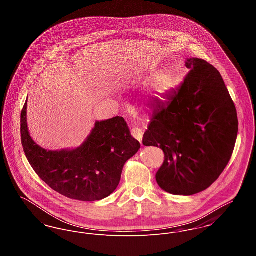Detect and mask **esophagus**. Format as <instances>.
<instances>
[{"label": "esophagus", "instance_id": "esophagus-1", "mask_svg": "<svg viewBox=\"0 0 256 256\" xmlns=\"http://www.w3.org/2000/svg\"><path fill=\"white\" fill-rule=\"evenodd\" d=\"M143 130L138 128H134L132 130V135L134 136L135 139H137L141 144H142V139H143Z\"/></svg>", "mask_w": 256, "mask_h": 256}]
</instances>
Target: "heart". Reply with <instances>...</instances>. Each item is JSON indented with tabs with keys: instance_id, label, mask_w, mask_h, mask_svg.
<instances>
[{
	"instance_id": "heart-1",
	"label": "heart",
	"mask_w": 256,
	"mask_h": 256,
	"mask_svg": "<svg viewBox=\"0 0 256 256\" xmlns=\"http://www.w3.org/2000/svg\"><path fill=\"white\" fill-rule=\"evenodd\" d=\"M174 72L169 67H164L154 74L148 82L146 94L152 102H163L166 98V95L174 88Z\"/></svg>"
}]
</instances>
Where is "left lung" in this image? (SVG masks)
<instances>
[{
  "label": "left lung",
  "mask_w": 256,
  "mask_h": 256,
  "mask_svg": "<svg viewBox=\"0 0 256 256\" xmlns=\"http://www.w3.org/2000/svg\"><path fill=\"white\" fill-rule=\"evenodd\" d=\"M182 86L154 111L143 145L160 148L159 187L172 195H195L215 182L232 158L238 134L234 102L219 71L187 58Z\"/></svg>",
  "instance_id": "1"
}]
</instances>
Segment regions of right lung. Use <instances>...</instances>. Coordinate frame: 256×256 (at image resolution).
<instances>
[{
  "label": "right lung",
  "mask_w": 256,
  "mask_h": 256,
  "mask_svg": "<svg viewBox=\"0 0 256 256\" xmlns=\"http://www.w3.org/2000/svg\"><path fill=\"white\" fill-rule=\"evenodd\" d=\"M21 139L24 154L38 176L61 195L82 202L100 200L112 194L124 163L141 146L124 119L117 116L95 122L78 148L47 150L30 135L26 102L21 113Z\"/></svg>",
  "instance_id": "1"
}]
</instances>
